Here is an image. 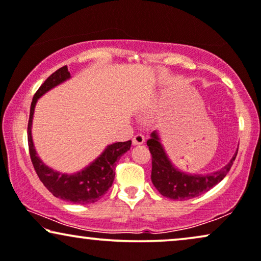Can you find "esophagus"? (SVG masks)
Segmentation results:
<instances>
[{
  "label": "esophagus",
  "instance_id": "34e87169",
  "mask_svg": "<svg viewBox=\"0 0 261 261\" xmlns=\"http://www.w3.org/2000/svg\"><path fill=\"white\" fill-rule=\"evenodd\" d=\"M144 141H145V137H144L143 134H137V136L133 138V140H132V143H133V145H141Z\"/></svg>",
  "mask_w": 261,
  "mask_h": 261
}]
</instances>
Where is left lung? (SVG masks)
Masks as SVG:
<instances>
[{
  "mask_svg": "<svg viewBox=\"0 0 261 261\" xmlns=\"http://www.w3.org/2000/svg\"><path fill=\"white\" fill-rule=\"evenodd\" d=\"M146 144L152 155L151 181L161 195L175 201H185V199L197 197L219 184L229 173L239 151L237 149L230 162L217 172L208 173V174H191V173L182 172L173 165L161 143L157 130L151 133L150 139L146 141Z\"/></svg>",
  "mask_w": 261,
  "mask_h": 261,
  "instance_id": "1",
  "label": "left lung"
}]
</instances>
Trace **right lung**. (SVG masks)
I'll list each match as a JSON object with an SVG mask.
<instances>
[{
    "label": "right lung",
    "mask_w": 261,
    "mask_h": 261,
    "mask_svg": "<svg viewBox=\"0 0 261 261\" xmlns=\"http://www.w3.org/2000/svg\"><path fill=\"white\" fill-rule=\"evenodd\" d=\"M70 79H71V75L67 70V66L60 67L59 70H57L48 77L32 98L28 124L29 151H30L32 165H34L38 178L49 190V192H52L53 196L77 204L94 203L111 188L115 179L116 162L120 160L123 153L130 149L132 140L124 141V143L110 144L88 166L79 172L69 174V173H60L58 170H54L48 167L46 163L42 162V160L37 155L36 149H35L31 136L35 106H36L38 99L47 92H49L50 89H53L54 87L62 85Z\"/></svg>",
    "instance_id": "1"
}]
</instances>
